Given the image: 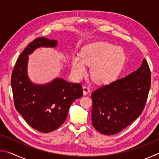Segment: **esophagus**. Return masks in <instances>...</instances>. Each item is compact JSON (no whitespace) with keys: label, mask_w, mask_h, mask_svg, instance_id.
Returning a JSON list of instances; mask_svg holds the SVG:
<instances>
[{"label":"esophagus","mask_w":159,"mask_h":159,"mask_svg":"<svg viewBox=\"0 0 159 159\" xmlns=\"http://www.w3.org/2000/svg\"><path fill=\"white\" fill-rule=\"evenodd\" d=\"M83 95H86L87 94L90 93V88L87 85H85L83 87Z\"/></svg>","instance_id":"1"}]
</instances>
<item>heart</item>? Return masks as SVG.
Wrapping results in <instances>:
<instances>
[{
    "mask_svg": "<svg viewBox=\"0 0 159 159\" xmlns=\"http://www.w3.org/2000/svg\"><path fill=\"white\" fill-rule=\"evenodd\" d=\"M81 58L74 57L71 70L77 79L86 74L85 65L91 66V75L99 83H107L116 77L125 62V55L120 47L107 43H99L86 47L81 52Z\"/></svg>",
    "mask_w": 159,
    "mask_h": 159,
    "instance_id": "b5f03b06",
    "label": "heart"
}]
</instances>
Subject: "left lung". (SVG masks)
Listing matches in <instances>:
<instances>
[{"label": "left lung", "instance_id": "8db88e82", "mask_svg": "<svg viewBox=\"0 0 159 159\" xmlns=\"http://www.w3.org/2000/svg\"><path fill=\"white\" fill-rule=\"evenodd\" d=\"M150 86V69L144 59L137 71L93 91V127L107 135L125 128L143 111Z\"/></svg>", "mask_w": 159, "mask_h": 159}]
</instances>
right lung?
<instances>
[{
  "instance_id": "1",
  "label": "right lung",
  "mask_w": 159,
  "mask_h": 159,
  "mask_svg": "<svg viewBox=\"0 0 159 159\" xmlns=\"http://www.w3.org/2000/svg\"><path fill=\"white\" fill-rule=\"evenodd\" d=\"M56 45L55 40L37 38L21 53L12 72L15 108L29 125L41 133L52 132L62 125L72 102L83 95L80 83L56 79L48 84L39 85L29 80L26 74L28 55L39 47Z\"/></svg>"
}]
</instances>
